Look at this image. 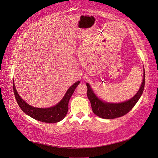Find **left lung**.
Returning a JSON list of instances; mask_svg holds the SVG:
<instances>
[{
	"label": "left lung",
	"instance_id": "8db88e82",
	"mask_svg": "<svg viewBox=\"0 0 158 158\" xmlns=\"http://www.w3.org/2000/svg\"><path fill=\"white\" fill-rule=\"evenodd\" d=\"M145 85V70L144 69L143 80L140 89L134 96L128 100L121 103H109L99 99L94 92L90 85L86 83L88 88L87 95L95 114L100 118L111 119L120 117L128 113L135 106L140 98Z\"/></svg>",
	"mask_w": 158,
	"mask_h": 158
}]
</instances>
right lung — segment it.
I'll use <instances>...</instances> for the list:
<instances>
[{"label":"right lung","instance_id":"obj_1","mask_svg":"<svg viewBox=\"0 0 158 158\" xmlns=\"http://www.w3.org/2000/svg\"><path fill=\"white\" fill-rule=\"evenodd\" d=\"M80 81L75 82L66 91L64 97L55 106L47 108L34 107L22 99L19 95L13 80V89L14 96L20 109L27 115L44 123H55L60 121L66 117L69 110V102L75 89L80 84Z\"/></svg>","mask_w":158,"mask_h":158}]
</instances>
